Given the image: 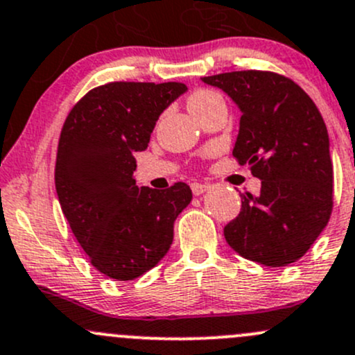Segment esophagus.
<instances>
[{
  "instance_id": "1",
  "label": "esophagus",
  "mask_w": 355,
  "mask_h": 355,
  "mask_svg": "<svg viewBox=\"0 0 355 355\" xmlns=\"http://www.w3.org/2000/svg\"><path fill=\"white\" fill-rule=\"evenodd\" d=\"M206 190H209V185H206V184H192V192H193V196H200V193H204L206 192Z\"/></svg>"
}]
</instances>
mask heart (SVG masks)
Returning a JSON list of instances; mask_svg holds the SVG:
<instances>
[{
    "instance_id": "obj_1",
    "label": "heart",
    "mask_w": 355,
    "mask_h": 355,
    "mask_svg": "<svg viewBox=\"0 0 355 355\" xmlns=\"http://www.w3.org/2000/svg\"><path fill=\"white\" fill-rule=\"evenodd\" d=\"M218 93L214 92H207V89H200V92L193 93L192 96L189 98V109H193V107L204 105V103L211 102V100L218 98Z\"/></svg>"
}]
</instances>
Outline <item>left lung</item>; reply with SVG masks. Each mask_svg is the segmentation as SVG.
Here are the masks:
<instances>
[{"label": "left lung", "instance_id": "1", "mask_svg": "<svg viewBox=\"0 0 355 355\" xmlns=\"http://www.w3.org/2000/svg\"><path fill=\"white\" fill-rule=\"evenodd\" d=\"M241 112L233 156L262 180L241 193V211L225 226L227 245L267 267L296 262L325 230L334 207V165L327 125L300 85L270 71L204 76Z\"/></svg>", "mask_w": 355, "mask_h": 355}]
</instances>
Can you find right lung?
I'll return each mask as SVG.
<instances>
[{"mask_svg": "<svg viewBox=\"0 0 355 355\" xmlns=\"http://www.w3.org/2000/svg\"><path fill=\"white\" fill-rule=\"evenodd\" d=\"M187 92L184 83L115 81L89 89L59 137L55 190L62 214L92 266L117 281L153 268L173 241V223L192 200L177 182L137 187L134 153L148 148L156 121Z\"/></svg>", "mask_w": 355, "mask_h": 355, "instance_id": "obj_1", "label": "right lung"}]
</instances>
